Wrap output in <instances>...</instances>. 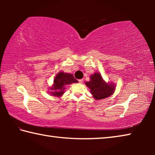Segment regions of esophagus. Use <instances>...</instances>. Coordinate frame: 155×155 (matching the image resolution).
Returning <instances> with one entry per match:
<instances>
[{"label": "esophagus", "mask_w": 155, "mask_h": 155, "mask_svg": "<svg viewBox=\"0 0 155 155\" xmlns=\"http://www.w3.org/2000/svg\"><path fill=\"white\" fill-rule=\"evenodd\" d=\"M83 82V79H79V80H78V83H82Z\"/></svg>", "instance_id": "obj_1"}]
</instances>
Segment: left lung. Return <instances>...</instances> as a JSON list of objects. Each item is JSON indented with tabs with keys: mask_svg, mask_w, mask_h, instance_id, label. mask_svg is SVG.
I'll return each mask as SVG.
<instances>
[{
	"mask_svg": "<svg viewBox=\"0 0 155 155\" xmlns=\"http://www.w3.org/2000/svg\"><path fill=\"white\" fill-rule=\"evenodd\" d=\"M85 85L90 89L91 94L96 100L107 98L114 94L115 89L114 83H106L98 72L91 74L90 81L85 82Z\"/></svg>",
	"mask_w": 155,
	"mask_h": 155,
	"instance_id": "left-lung-1",
	"label": "left lung"
}]
</instances>
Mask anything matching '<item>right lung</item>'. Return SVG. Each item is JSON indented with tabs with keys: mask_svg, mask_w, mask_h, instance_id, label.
<instances>
[{
	"mask_svg": "<svg viewBox=\"0 0 155 155\" xmlns=\"http://www.w3.org/2000/svg\"><path fill=\"white\" fill-rule=\"evenodd\" d=\"M78 81L74 76L70 73L59 72L57 73L53 81V85L50 87V94L57 97H61L64 94L65 86L73 83H77Z\"/></svg>",
	"mask_w": 155,
	"mask_h": 155,
	"instance_id": "add662e5",
	"label": "right lung"
}]
</instances>
